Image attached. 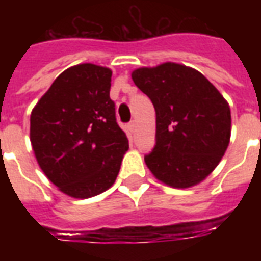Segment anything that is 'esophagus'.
<instances>
[{
	"label": "esophagus",
	"mask_w": 261,
	"mask_h": 261,
	"mask_svg": "<svg viewBox=\"0 0 261 261\" xmlns=\"http://www.w3.org/2000/svg\"><path fill=\"white\" fill-rule=\"evenodd\" d=\"M128 130H130L133 134L136 133V130H137V121H136V120H133L130 124H128Z\"/></svg>",
	"instance_id": "obj_1"
}]
</instances>
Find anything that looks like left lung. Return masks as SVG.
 <instances>
[{"label": "left lung", "instance_id": "left-lung-1", "mask_svg": "<svg viewBox=\"0 0 261 261\" xmlns=\"http://www.w3.org/2000/svg\"><path fill=\"white\" fill-rule=\"evenodd\" d=\"M131 78L156 113V144L145 156L148 169L175 189L205 180L229 145L226 99L200 71L179 63L140 67Z\"/></svg>", "mask_w": 261, "mask_h": 261}]
</instances>
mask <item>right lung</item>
Listing matches in <instances>:
<instances>
[{
  "instance_id": "obj_1",
  "label": "right lung",
  "mask_w": 261,
  "mask_h": 261,
  "mask_svg": "<svg viewBox=\"0 0 261 261\" xmlns=\"http://www.w3.org/2000/svg\"><path fill=\"white\" fill-rule=\"evenodd\" d=\"M112 69L84 63L54 80L31 113V142L60 192L89 198L113 186L128 149L110 99Z\"/></svg>"
}]
</instances>
